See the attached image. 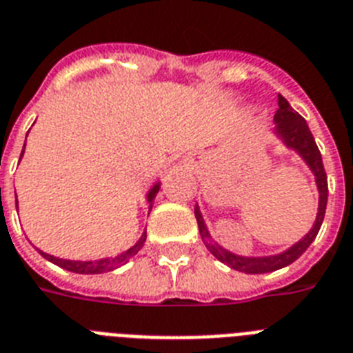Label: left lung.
I'll return each instance as SVG.
<instances>
[{
	"instance_id": "1",
	"label": "left lung",
	"mask_w": 353,
	"mask_h": 353,
	"mask_svg": "<svg viewBox=\"0 0 353 353\" xmlns=\"http://www.w3.org/2000/svg\"><path fill=\"white\" fill-rule=\"evenodd\" d=\"M277 105H279V108H277L276 116H274L276 128H274L272 134L288 150L296 152L297 156L305 161L306 167L310 168L314 177H316V186L317 192H319V206H317L316 221H314L312 228L308 230V234L305 237H301L297 243H294L290 248H286V250L279 252V254H274V256H239V254L226 250L219 243L212 239L199 206L196 205V208H194L197 226H199V234H201V239L206 248H208V252L216 259L230 266V268L237 272H245V274H268V272L281 270V268H285V266L292 265L296 259H299L306 252V248L316 239L317 232H319L321 225H323V219H325L326 201H328V181H326V172L325 167H323V157H321L316 139L312 136L305 117H301L281 94L277 96Z\"/></svg>"
}]
</instances>
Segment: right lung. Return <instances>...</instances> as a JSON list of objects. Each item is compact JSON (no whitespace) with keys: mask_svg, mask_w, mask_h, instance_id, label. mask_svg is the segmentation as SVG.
<instances>
[{"mask_svg":"<svg viewBox=\"0 0 353 353\" xmlns=\"http://www.w3.org/2000/svg\"><path fill=\"white\" fill-rule=\"evenodd\" d=\"M25 143H27V139H25ZM23 154H25V147H23V150H21V157H23ZM159 188H161V181H157L156 185L152 186L150 190L147 192V203L150 205L148 208H152V205H154V199H156ZM16 208H18V199H16ZM145 241H147V230L143 232L141 237L137 239L136 245L130 246L128 250L121 252V254H117V256L103 257V259H96V261H92V259L90 261L61 259V257L50 256V254H47V252H43V250H37V252H39V254H41V256L45 257L47 261H50V263H54V265H57V266H61V268H65V270L74 272V274H105V272L116 270V268L123 266L125 263H128L132 257L136 256L137 252L141 250L143 245H145Z\"/></svg>","mask_w":353,"mask_h":353,"instance_id":"add662e5","label":"right lung"}]
</instances>
